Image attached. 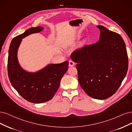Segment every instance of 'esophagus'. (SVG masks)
Here are the masks:
<instances>
[{"instance_id": "34e87169", "label": "esophagus", "mask_w": 132, "mask_h": 132, "mask_svg": "<svg viewBox=\"0 0 132 132\" xmlns=\"http://www.w3.org/2000/svg\"><path fill=\"white\" fill-rule=\"evenodd\" d=\"M75 65V63L73 61H69V67H73Z\"/></svg>"}]
</instances>
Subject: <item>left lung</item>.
<instances>
[{
    "label": "left lung",
    "mask_w": 132,
    "mask_h": 132,
    "mask_svg": "<svg viewBox=\"0 0 132 132\" xmlns=\"http://www.w3.org/2000/svg\"><path fill=\"white\" fill-rule=\"evenodd\" d=\"M99 41L74 51L70 58L78 70L80 85L89 96L104 100L117 91L128 68L126 44L120 35L97 26Z\"/></svg>",
    "instance_id": "8db88e82"
}]
</instances>
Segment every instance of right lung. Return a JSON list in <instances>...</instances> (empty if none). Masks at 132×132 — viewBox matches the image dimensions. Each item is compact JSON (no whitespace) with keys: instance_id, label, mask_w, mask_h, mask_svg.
<instances>
[{"instance_id":"obj_1","label":"right lung","mask_w":132,"mask_h":132,"mask_svg":"<svg viewBox=\"0 0 132 132\" xmlns=\"http://www.w3.org/2000/svg\"><path fill=\"white\" fill-rule=\"evenodd\" d=\"M43 30L42 26L32 27L14 38L9 47L7 60V71L11 85L26 100L36 103L45 102L53 98L69 64L68 61L50 64L35 73L28 72L22 68L18 59V51L22 38Z\"/></svg>"}]
</instances>
